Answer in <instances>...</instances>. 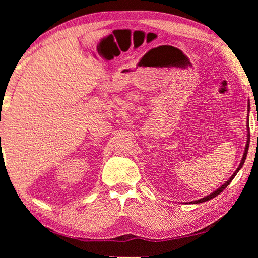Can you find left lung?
Here are the masks:
<instances>
[{
    "label": "left lung",
    "mask_w": 258,
    "mask_h": 258,
    "mask_svg": "<svg viewBox=\"0 0 258 258\" xmlns=\"http://www.w3.org/2000/svg\"><path fill=\"white\" fill-rule=\"evenodd\" d=\"M247 111L249 112V102H248V108H247ZM249 115L247 114V124H246V127H247V141H246V145H245V150H244V154H243V157H242V161H240V163H239V166L236 168V171L234 172V174L232 175L231 177H229L225 183H224L222 186H220V187H218L216 190H214L213 193H211V194H208L207 196H204L203 197V199H200V200H196V201H193V202H189V204H199V203H203V202H206V201H210V200H212V199H214V197L215 196H217V195H220L222 191L225 189L227 186L231 184V182L232 180L234 179V177L236 176L237 175V173L239 172V169L243 167V165H244V163H245V160H246V156H247V153H248V147H249V139H250V134H249ZM186 204H187V203H186Z\"/></svg>",
    "instance_id": "8db88e82"
}]
</instances>
